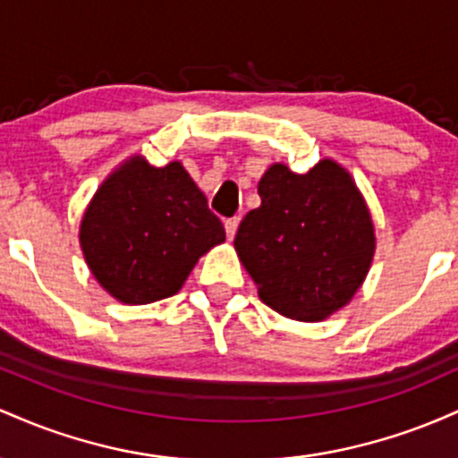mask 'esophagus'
Segmentation results:
<instances>
[{
  "mask_svg": "<svg viewBox=\"0 0 458 458\" xmlns=\"http://www.w3.org/2000/svg\"><path fill=\"white\" fill-rule=\"evenodd\" d=\"M224 228H225V234H228V241H233L234 234H236V228H239V219H236V217L225 219Z\"/></svg>",
  "mask_w": 458,
  "mask_h": 458,
  "instance_id": "esophagus-1",
  "label": "esophagus"
}]
</instances>
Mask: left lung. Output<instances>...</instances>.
Returning a JSON list of instances; mask_svg holds the SVG:
<instances>
[{
	"mask_svg": "<svg viewBox=\"0 0 458 458\" xmlns=\"http://www.w3.org/2000/svg\"><path fill=\"white\" fill-rule=\"evenodd\" d=\"M259 196L260 207L236 230L234 250L260 301L303 323L329 318L360 291L377 247L353 176L334 159H320L306 174L273 163Z\"/></svg>",
	"mask_w": 458,
	"mask_h": 458,
	"instance_id": "1",
	"label": "left lung"
}]
</instances>
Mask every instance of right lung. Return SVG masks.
Returning a JSON list of instances; mask_svg holds the SVG:
<instances>
[{"mask_svg": "<svg viewBox=\"0 0 458 458\" xmlns=\"http://www.w3.org/2000/svg\"><path fill=\"white\" fill-rule=\"evenodd\" d=\"M224 241L222 222L182 163L155 167L141 155L105 178L79 225L94 280L129 306L176 295L199 256Z\"/></svg>", "mask_w": 458, "mask_h": 458, "instance_id": "obj_1", "label": "right lung"}]
</instances>
